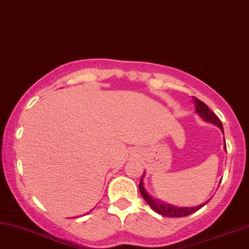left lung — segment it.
Listing matches in <instances>:
<instances>
[{
    "instance_id": "8db88e82",
    "label": "left lung",
    "mask_w": 249,
    "mask_h": 249,
    "mask_svg": "<svg viewBox=\"0 0 249 249\" xmlns=\"http://www.w3.org/2000/svg\"><path fill=\"white\" fill-rule=\"evenodd\" d=\"M194 104H195V106H196L197 114L199 115L201 118L205 119V121L210 122V123H213V124H215V125H217V126L221 128V131L223 132L222 122L218 119L217 116L207 107L206 104H204L203 101H200L199 99H197L195 97H194ZM224 143H225V141H224ZM225 149H227V147H225ZM142 178H143V175H142ZM142 178H141L140 184H139V190H140L143 199L147 201V204L151 207V210H154L156 212V213L164 215V216H168V217H183V216H188V215L195 213V212L200 210V208L204 206V205H199V206L192 207V208L175 207V206H173V205H168L166 203H163V201L154 199V198H152L151 196H149L148 192L144 190Z\"/></svg>"
}]
</instances>
